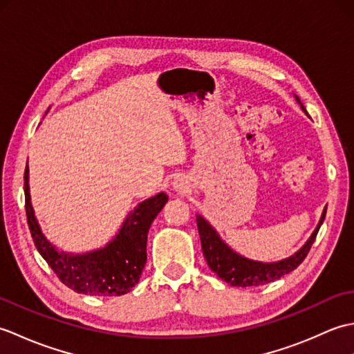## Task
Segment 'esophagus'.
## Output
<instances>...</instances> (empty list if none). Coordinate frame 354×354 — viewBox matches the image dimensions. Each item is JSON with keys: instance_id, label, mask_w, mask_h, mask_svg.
<instances>
[{"instance_id": "obj_1", "label": "esophagus", "mask_w": 354, "mask_h": 354, "mask_svg": "<svg viewBox=\"0 0 354 354\" xmlns=\"http://www.w3.org/2000/svg\"><path fill=\"white\" fill-rule=\"evenodd\" d=\"M176 189H181V185H178V184H176Z\"/></svg>"}]
</instances>
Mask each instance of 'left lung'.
<instances>
[{
    "label": "left lung",
    "mask_w": 354,
    "mask_h": 354,
    "mask_svg": "<svg viewBox=\"0 0 354 354\" xmlns=\"http://www.w3.org/2000/svg\"><path fill=\"white\" fill-rule=\"evenodd\" d=\"M326 212L327 209H324L319 225L317 227V230L313 231V234L310 236L309 240H307V243L301 248V250H299L295 255H292V257L277 261V263H260V261L248 260L242 257V255L236 254L222 242L221 237L217 236V232L213 230L212 225H209L202 216H198L196 223H198V231L201 236L202 252H204V257L213 272L231 286H237V288H250V286L266 284L274 280H278V278L292 272L293 269H297L299 265H301L303 260L307 257V254H309L315 239H317L319 227L326 219Z\"/></svg>",
    "instance_id": "1"
}]
</instances>
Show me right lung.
Segmentation results:
<instances>
[{
  "label": "right lung",
  "mask_w": 354,
  "mask_h": 354,
  "mask_svg": "<svg viewBox=\"0 0 354 354\" xmlns=\"http://www.w3.org/2000/svg\"><path fill=\"white\" fill-rule=\"evenodd\" d=\"M26 214L36 250L55 270L59 280L77 293L99 297H120L131 292L145 269L147 252V232L161 212L167 194L150 198L127 216L117 237L99 251L73 255L57 251L44 237L30 204L28 167L24 171Z\"/></svg>",
  "instance_id": "1"
}]
</instances>
